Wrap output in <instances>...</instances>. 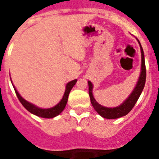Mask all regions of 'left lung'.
<instances>
[{"label":"left lung","mask_w":159,"mask_h":159,"mask_svg":"<svg viewBox=\"0 0 159 159\" xmlns=\"http://www.w3.org/2000/svg\"><path fill=\"white\" fill-rule=\"evenodd\" d=\"M137 40L140 46V50H141V71H140L139 77L138 79L137 84H136L134 88L133 89L130 95L122 102L121 104L117 107H104L99 104V102L95 100V99L94 98L93 93H92L93 84L91 81H88L91 102H92V106H93L94 109L96 111L97 113L99 114L100 116H102V118L108 119H114L123 117V116L127 115L132 110V108L134 107L136 102H137L140 95H141L142 92H143V88H144L146 83L145 58H144V52H143V49L142 48L141 43H140L139 40L138 39Z\"/></svg>","instance_id":"1"}]
</instances>
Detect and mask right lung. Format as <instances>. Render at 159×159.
<instances>
[{
	"mask_svg": "<svg viewBox=\"0 0 159 159\" xmlns=\"http://www.w3.org/2000/svg\"><path fill=\"white\" fill-rule=\"evenodd\" d=\"M11 82H12V80H11ZM76 82L77 80H71L70 81V82L67 83V84H66L65 92H64V95H63V98L61 99V100H60L57 105H55L54 107L50 108L39 107L33 104L32 102H29V101L25 100L23 97L20 95L19 92H17V90L16 89V88H15V86H14L12 83V86H13L14 90H15V92H16V95H17V98L19 99L20 102H21L22 105H23L30 113L33 114V115H35V116H39V117L45 118V119H52V118H54L56 117V116H59V115L64 111V109L66 107V104H67V99H68V95H69L70 92H71V90L72 89L73 87L75 86V84H76Z\"/></svg>",
	"mask_w": 159,
	"mask_h": 159,
	"instance_id": "obj_1",
	"label": "right lung"
}]
</instances>
